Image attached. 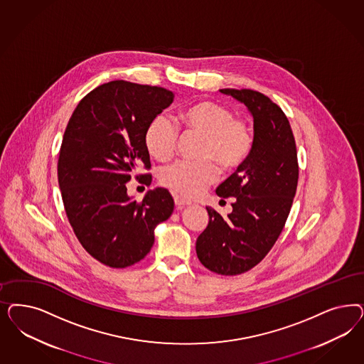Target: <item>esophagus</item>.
<instances>
[{
  "instance_id": "34e87169",
  "label": "esophagus",
  "mask_w": 364,
  "mask_h": 364,
  "mask_svg": "<svg viewBox=\"0 0 364 364\" xmlns=\"http://www.w3.org/2000/svg\"><path fill=\"white\" fill-rule=\"evenodd\" d=\"M174 202H176V208H185V206H188L190 205V202L188 200H185V198H182V197H179V196H174Z\"/></svg>"
}]
</instances>
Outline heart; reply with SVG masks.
Wrapping results in <instances>:
<instances>
[{"instance_id":"heart-1","label":"heart","mask_w":364,"mask_h":364,"mask_svg":"<svg viewBox=\"0 0 364 364\" xmlns=\"http://www.w3.org/2000/svg\"><path fill=\"white\" fill-rule=\"evenodd\" d=\"M174 122L159 114L144 131V146L156 161L166 162L176 151L178 129L200 135V162H176L164 168L161 182L182 197H196L218 178V167L232 173L247 162L253 149V131L229 107L214 100H197L181 108Z\"/></svg>"}]
</instances>
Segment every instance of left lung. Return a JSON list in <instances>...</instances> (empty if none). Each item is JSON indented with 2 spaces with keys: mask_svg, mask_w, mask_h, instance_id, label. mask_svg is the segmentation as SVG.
Segmentation results:
<instances>
[{
  "mask_svg": "<svg viewBox=\"0 0 364 364\" xmlns=\"http://www.w3.org/2000/svg\"><path fill=\"white\" fill-rule=\"evenodd\" d=\"M220 91L252 114L253 149L247 162L215 190L221 198H235L233 210L223 218L206 208L209 223L196 250L205 268L235 276L256 267L282 235L297 188L299 164L294 132L280 107L253 90Z\"/></svg>",
  "mask_w": 364,
  "mask_h": 364,
  "instance_id": "8db88e82",
  "label": "left lung"
}]
</instances>
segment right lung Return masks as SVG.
<instances>
[{
  "label": "right lung",
  "instance_id": "right-lung-1",
  "mask_svg": "<svg viewBox=\"0 0 364 364\" xmlns=\"http://www.w3.org/2000/svg\"><path fill=\"white\" fill-rule=\"evenodd\" d=\"M173 100L161 87L115 80L85 95L67 124L58 162L63 203L82 247L107 267L126 268L146 257L154 229L174 210L166 188L136 202L126 188L139 166L151 167L144 131ZM139 176L151 183L150 174Z\"/></svg>",
  "mask_w": 364,
  "mask_h": 364
}]
</instances>
